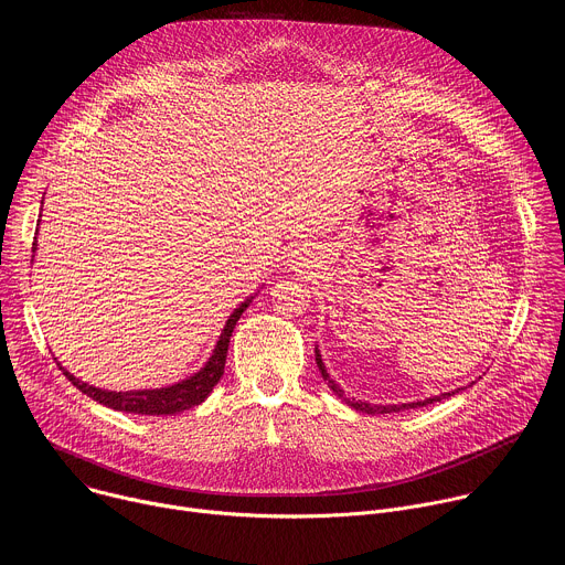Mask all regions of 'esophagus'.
<instances>
[{
    "label": "esophagus",
    "mask_w": 565,
    "mask_h": 565,
    "mask_svg": "<svg viewBox=\"0 0 565 565\" xmlns=\"http://www.w3.org/2000/svg\"><path fill=\"white\" fill-rule=\"evenodd\" d=\"M290 262H292L295 266H299V268H303V266L308 264V259H306V253H299V250H295V253L290 255Z\"/></svg>",
    "instance_id": "obj_1"
}]
</instances>
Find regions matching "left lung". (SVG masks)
I'll list each match as a JSON object with an SVG mask.
<instances>
[{
	"instance_id": "1",
	"label": "left lung",
	"mask_w": 565,
	"mask_h": 565,
	"mask_svg": "<svg viewBox=\"0 0 565 565\" xmlns=\"http://www.w3.org/2000/svg\"><path fill=\"white\" fill-rule=\"evenodd\" d=\"M315 362H317V366H319V373H321V377H324V382L331 386V391L338 395V397H342L349 407H353L355 412H364V414H391V412H402V409H418V407H427V405H434V402H440V399H445V397H449V395H454V393H458V391H451V393H440V395H434V397H427V399H418V402H409V405H369V402H362V399H351V397H347V393H344V388L340 386V384H335V380L329 375V371H327V366H324V362H321V355H319V351L315 349Z\"/></svg>"
}]
</instances>
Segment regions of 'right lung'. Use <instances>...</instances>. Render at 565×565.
Here are the masks:
<instances>
[{
    "label": "right lung",
    "instance_id": "obj_1",
    "mask_svg": "<svg viewBox=\"0 0 565 565\" xmlns=\"http://www.w3.org/2000/svg\"><path fill=\"white\" fill-rule=\"evenodd\" d=\"M35 250V244H33ZM253 297L241 301L238 308H234V312L230 315V319L225 321V327L221 331V338L212 351V358L207 360V364L194 373L192 377L166 386V388H145V391H105V388H96L89 386L87 382L73 377L64 366H60V371L66 375V380L79 388L83 393H87L89 397H94L100 405L116 409V412H127V414H138V416H172V414H181L188 412L210 395V391L216 386V382L223 375L225 369V358H227V347H230V338L232 331L236 327L238 317L244 315V310L250 306Z\"/></svg>",
    "mask_w": 565,
    "mask_h": 565
}]
</instances>
